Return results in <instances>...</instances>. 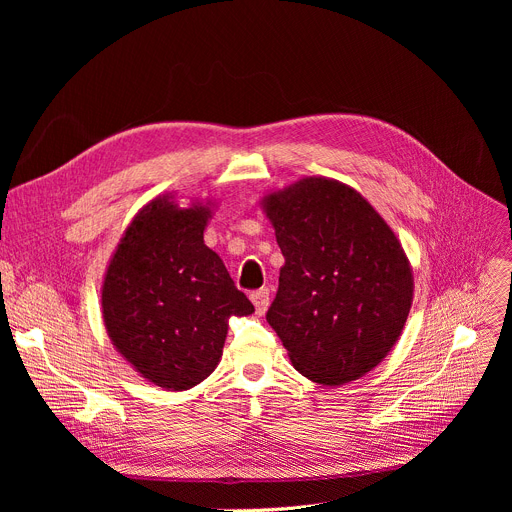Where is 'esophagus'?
I'll return each instance as SVG.
<instances>
[{"label":"esophagus","instance_id":"obj_1","mask_svg":"<svg viewBox=\"0 0 512 512\" xmlns=\"http://www.w3.org/2000/svg\"><path fill=\"white\" fill-rule=\"evenodd\" d=\"M251 301H253L257 313L263 315V313L267 311V307H270V290H267V288H259V290L251 292Z\"/></svg>","mask_w":512,"mask_h":512}]
</instances>
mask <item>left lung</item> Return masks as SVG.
Masks as SVG:
<instances>
[{"instance_id":"1","label":"left lung","mask_w":512,"mask_h":512,"mask_svg":"<svg viewBox=\"0 0 512 512\" xmlns=\"http://www.w3.org/2000/svg\"><path fill=\"white\" fill-rule=\"evenodd\" d=\"M284 255L267 324L294 369L338 386L378 365L413 301V274L390 226L357 191L305 178L265 199Z\"/></svg>"}]
</instances>
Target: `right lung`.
<instances>
[{
    "label": "right lung",
    "mask_w": 512,
    "mask_h": 512,
    "mask_svg": "<svg viewBox=\"0 0 512 512\" xmlns=\"http://www.w3.org/2000/svg\"><path fill=\"white\" fill-rule=\"evenodd\" d=\"M207 207L166 197L141 209L107 267L101 307L118 353L143 378L188 390L220 363L230 315L255 307L203 242Z\"/></svg>",
    "instance_id": "1"
}]
</instances>
